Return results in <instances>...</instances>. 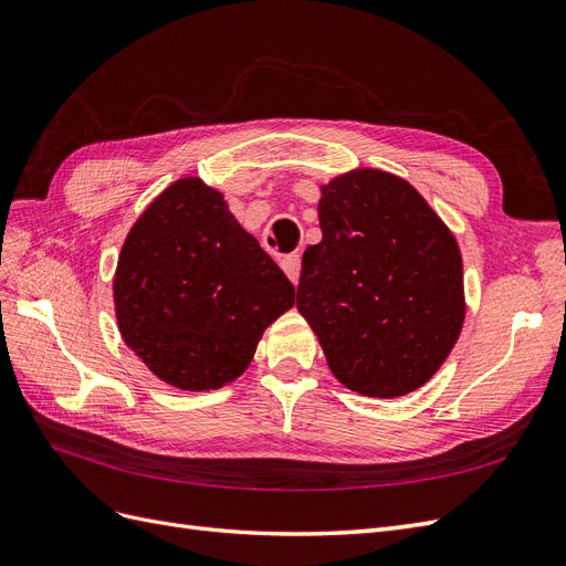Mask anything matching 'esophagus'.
Returning <instances> with one entry per match:
<instances>
[{
    "mask_svg": "<svg viewBox=\"0 0 566 566\" xmlns=\"http://www.w3.org/2000/svg\"><path fill=\"white\" fill-rule=\"evenodd\" d=\"M280 265L286 272V277L296 284L298 277H301V256H298V253H286V256H282Z\"/></svg>",
    "mask_w": 566,
    "mask_h": 566,
    "instance_id": "obj_1",
    "label": "esophagus"
}]
</instances>
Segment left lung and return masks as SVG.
Wrapping results in <instances>:
<instances>
[{
    "instance_id": "8db88e82",
    "label": "left lung",
    "mask_w": 566,
    "mask_h": 566,
    "mask_svg": "<svg viewBox=\"0 0 566 566\" xmlns=\"http://www.w3.org/2000/svg\"><path fill=\"white\" fill-rule=\"evenodd\" d=\"M322 242L303 253L298 313L332 374L392 399L428 382L463 329V261L453 232L411 184L355 169L322 186Z\"/></svg>"
}]
</instances>
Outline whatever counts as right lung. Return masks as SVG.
Wrapping results in <instances>:
<instances>
[{
  "label": "right lung",
  "mask_w": 566,
  "mask_h": 566,
  "mask_svg": "<svg viewBox=\"0 0 566 566\" xmlns=\"http://www.w3.org/2000/svg\"><path fill=\"white\" fill-rule=\"evenodd\" d=\"M124 343L174 388L218 390L242 376L294 284L190 176L157 195L126 234L113 282Z\"/></svg>",
  "instance_id": "add662e5"
}]
</instances>
